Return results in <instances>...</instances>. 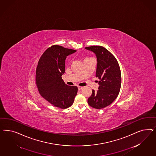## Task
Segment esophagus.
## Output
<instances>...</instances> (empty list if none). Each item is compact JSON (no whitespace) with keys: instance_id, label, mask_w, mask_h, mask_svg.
<instances>
[{"instance_id":"esophagus-1","label":"esophagus","mask_w":156,"mask_h":156,"mask_svg":"<svg viewBox=\"0 0 156 156\" xmlns=\"http://www.w3.org/2000/svg\"><path fill=\"white\" fill-rule=\"evenodd\" d=\"M78 90H82V89H83V87H81V86H78Z\"/></svg>"}]
</instances>
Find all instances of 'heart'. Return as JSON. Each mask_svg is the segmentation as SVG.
Segmentation results:
<instances>
[{
  "mask_svg": "<svg viewBox=\"0 0 156 156\" xmlns=\"http://www.w3.org/2000/svg\"><path fill=\"white\" fill-rule=\"evenodd\" d=\"M88 59V58H85V59Z\"/></svg>",
  "mask_w": 156,
  "mask_h": 156,
  "instance_id": "heart-1",
  "label": "heart"
}]
</instances>
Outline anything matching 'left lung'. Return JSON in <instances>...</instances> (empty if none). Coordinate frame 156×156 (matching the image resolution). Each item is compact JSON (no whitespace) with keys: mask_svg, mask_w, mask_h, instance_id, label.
Instances as JSON below:
<instances>
[{"mask_svg":"<svg viewBox=\"0 0 156 156\" xmlns=\"http://www.w3.org/2000/svg\"><path fill=\"white\" fill-rule=\"evenodd\" d=\"M94 52L97 59L95 76L98 78V90H92L87 102L95 109L104 108L117 98L121 86V74L118 62L105 47L92 46L85 47Z\"/></svg>","mask_w":156,"mask_h":156,"instance_id":"8db88e82","label":"left lung"}]
</instances>
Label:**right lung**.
I'll list each match as a JSON object with an SVG mask.
<instances>
[{
    "mask_svg": "<svg viewBox=\"0 0 156 156\" xmlns=\"http://www.w3.org/2000/svg\"><path fill=\"white\" fill-rule=\"evenodd\" d=\"M76 51L54 45L43 54L36 71V83L39 93L54 106L66 109L73 104L78 87L66 85L62 79L65 72L66 58Z\"/></svg>",
    "mask_w": 156,
    "mask_h": 156,
    "instance_id": "right-lung-1",
    "label": "right lung"
}]
</instances>
